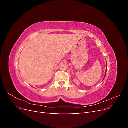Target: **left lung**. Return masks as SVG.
<instances>
[{"label":"left lung","instance_id":"1","mask_svg":"<svg viewBox=\"0 0 128 128\" xmlns=\"http://www.w3.org/2000/svg\"><path fill=\"white\" fill-rule=\"evenodd\" d=\"M106 72H107V69H106V73H105V75H104V78L103 80H104V77H105V76H106Z\"/></svg>","mask_w":128,"mask_h":128}]
</instances>
